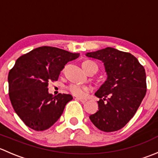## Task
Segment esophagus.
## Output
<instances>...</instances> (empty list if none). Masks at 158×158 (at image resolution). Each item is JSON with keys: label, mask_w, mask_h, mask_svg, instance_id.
I'll list each match as a JSON object with an SVG mask.
<instances>
[{"label": "esophagus", "mask_w": 158, "mask_h": 158, "mask_svg": "<svg viewBox=\"0 0 158 158\" xmlns=\"http://www.w3.org/2000/svg\"><path fill=\"white\" fill-rule=\"evenodd\" d=\"M76 99L78 100V101H80L81 102H82V103H85V102L87 101V100L85 99V98H78V97H76Z\"/></svg>", "instance_id": "34e87169"}]
</instances>
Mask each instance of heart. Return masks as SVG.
<instances>
[{"mask_svg": "<svg viewBox=\"0 0 158 158\" xmlns=\"http://www.w3.org/2000/svg\"><path fill=\"white\" fill-rule=\"evenodd\" d=\"M92 63L90 61H85L82 63V66H85V65ZM68 89L70 92V93L73 94V95L77 97H84L89 92H90L92 88L89 86H86V85H79V84H70L68 86Z\"/></svg>", "mask_w": 158, "mask_h": 158, "instance_id": "1", "label": "heart"}]
</instances>
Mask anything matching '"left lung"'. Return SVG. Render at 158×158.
<instances>
[{
	"label": "left lung",
	"instance_id": "8db88e82",
	"mask_svg": "<svg viewBox=\"0 0 158 158\" xmlns=\"http://www.w3.org/2000/svg\"><path fill=\"white\" fill-rule=\"evenodd\" d=\"M85 56L101 60L107 79L95 93L98 111L89 116L99 130L115 131L133 118L147 92L146 73L138 59L129 52L106 47Z\"/></svg>",
	"mask_w": 158,
	"mask_h": 158
}]
</instances>
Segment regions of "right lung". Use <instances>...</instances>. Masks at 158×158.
Here are the masks:
<instances>
[{"instance_id": "obj_1", "label": "right lung", "mask_w": 158, "mask_h": 158, "mask_svg": "<svg viewBox=\"0 0 158 158\" xmlns=\"http://www.w3.org/2000/svg\"><path fill=\"white\" fill-rule=\"evenodd\" d=\"M79 53L52 47L36 48L19 57L9 72V97L14 111L25 125L35 131L50 128L73 99L69 94L53 95L49 81H56L68 62Z\"/></svg>"}]
</instances>
